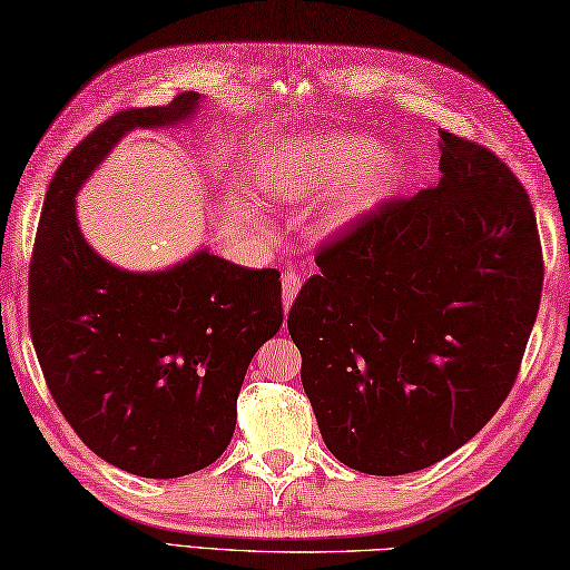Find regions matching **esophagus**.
Returning a JSON list of instances; mask_svg holds the SVG:
<instances>
[{
  "instance_id": "34e87169",
  "label": "esophagus",
  "mask_w": 570,
  "mask_h": 570,
  "mask_svg": "<svg viewBox=\"0 0 570 570\" xmlns=\"http://www.w3.org/2000/svg\"><path fill=\"white\" fill-rule=\"evenodd\" d=\"M301 284H304V276H301V272H296L294 266H288V269L282 274V294H284V308L286 311L292 308Z\"/></svg>"
}]
</instances>
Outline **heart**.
Returning <instances> with one entry per match:
<instances>
[{
  "instance_id": "1",
  "label": "heart",
  "mask_w": 570,
  "mask_h": 570,
  "mask_svg": "<svg viewBox=\"0 0 570 570\" xmlns=\"http://www.w3.org/2000/svg\"><path fill=\"white\" fill-rule=\"evenodd\" d=\"M372 144L362 137L325 135L313 141H296L276 151L259 176L264 203H296L346 178L325 210V229L337 233L362 220L390 196L394 164L390 156H372Z\"/></svg>"
}]
</instances>
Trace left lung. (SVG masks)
<instances>
[{"instance_id":"left-lung-1","label":"left lung","mask_w":570,"mask_h":570,"mask_svg":"<svg viewBox=\"0 0 570 570\" xmlns=\"http://www.w3.org/2000/svg\"><path fill=\"white\" fill-rule=\"evenodd\" d=\"M439 147V184L321 247L286 321L325 445L367 475L429 468L485 426L541 301L524 186L475 141Z\"/></svg>"}]
</instances>
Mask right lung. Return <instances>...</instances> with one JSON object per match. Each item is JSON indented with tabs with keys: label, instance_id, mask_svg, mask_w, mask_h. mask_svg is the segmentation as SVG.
I'll use <instances>...</instances> for the list:
<instances>
[{
	"label": "right lung",
	"instance_id": "right-lung-1",
	"mask_svg": "<svg viewBox=\"0 0 570 570\" xmlns=\"http://www.w3.org/2000/svg\"><path fill=\"white\" fill-rule=\"evenodd\" d=\"M200 92L117 112L58 166L29 272V325L48 390L80 441L139 478L208 468L235 433L254 353L282 328L276 269L210 249L159 272H129L82 237L76 196L131 129L196 117Z\"/></svg>",
	"mask_w": 570,
	"mask_h": 570
}]
</instances>
